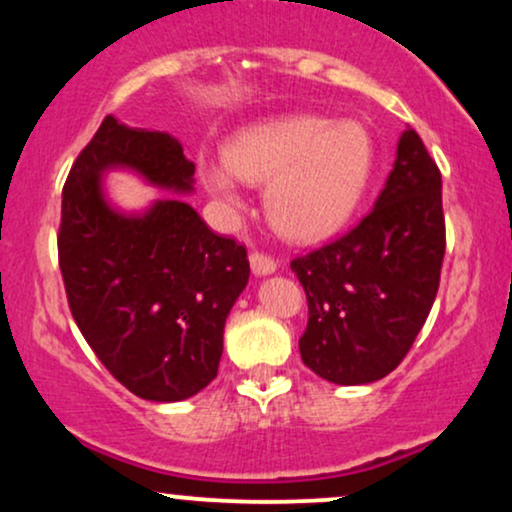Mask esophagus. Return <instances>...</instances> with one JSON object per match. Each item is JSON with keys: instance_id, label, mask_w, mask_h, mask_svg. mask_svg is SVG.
<instances>
[{"instance_id": "1", "label": "esophagus", "mask_w": 512, "mask_h": 512, "mask_svg": "<svg viewBox=\"0 0 512 512\" xmlns=\"http://www.w3.org/2000/svg\"><path fill=\"white\" fill-rule=\"evenodd\" d=\"M249 261H251V270H254L256 275H270L275 273V268H278V261H275L273 256L263 254V251H251Z\"/></svg>"}]
</instances>
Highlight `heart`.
<instances>
[{"label": "heart", "mask_w": 512, "mask_h": 512, "mask_svg": "<svg viewBox=\"0 0 512 512\" xmlns=\"http://www.w3.org/2000/svg\"><path fill=\"white\" fill-rule=\"evenodd\" d=\"M374 174V141L357 122L314 114L242 129L225 160H203L201 179L227 206H239V179L266 184L273 227L294 242H318L352 218Z\"/></svg>", "instance_id": "b5f03b06"}]
</instances>
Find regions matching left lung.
<instances>
[{"label": "left lung", "instance_id": "obj_1", "mask_svg": "<svg viewBox=\"0 0 512 512\" xmlns=\"http://www.w3.org/2000/svg\"><path fill=\"white\" fill-rule=\"evenodd\" d=\"M443 254L441 170L407 129L374 210L342 237L292 258L309 304L302 362L340 386L388 376L429 318Z\"/></svg>", "mask_w": 512, "mask_h": 512}]
</instances>
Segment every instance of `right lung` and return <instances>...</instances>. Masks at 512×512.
I'll list each match as a JSON object with an SVG mask.
<instances>
[{
    "instance_id": "right-lung-1",
    "label": "right lung",
    "mask_w": 512,
    "mask_h": 512,
    "mask_svg": "<svg viewBox=\"0 0 512 512\" xmlns=\"http://www.w3.org/2000/svg\"><path fill=\"white\" fill-rule=\"evenodd\" d=\"M114 165L177 191H189L194 177L172 136L107 114L62 191L66 302L124 388L153 402L186 400L218 376L227 314L249 282L246 246L215 234L182 201H158L141 218L114 213L100 191V174Z\"/></svg>"
}]
</instances>
